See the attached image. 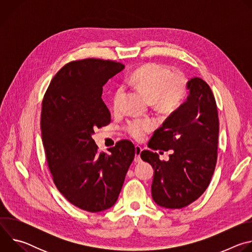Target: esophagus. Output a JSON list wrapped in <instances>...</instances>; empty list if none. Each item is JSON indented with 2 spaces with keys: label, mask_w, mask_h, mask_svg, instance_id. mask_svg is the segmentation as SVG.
<instances>
[{
  "label": "esophagus",
  "mask_w": 252,
  "mask_h": 252,
  "mask_svg": "<svg viewBox=\"0 0 252 252\" xmlns=\"http://www.w3.org/2000/svg\"><path fill=\"white\" fill-rule=\"evenodd\" d=\"M141 152H142L141 147L138 146V145H136V146H135V158H134V161H135V162H139V161L141 160V158H140V154H141Z\"/></svg>",
  "instance_id": "1"
}]
</instances>
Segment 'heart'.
<instances>
[{
    "mask_svg": "<svg viewBox=\"0 0 252 252\" xmlns=\"http://www.w3.org/2000/svg\"><path fill=\"white\" fill-rule=\"evenodd\" d=\"M126 85L134 87L154 101L158 109L172 111L182 103L187 94L186 81L179 76H172L171 71L159 63H147L139 66L126 79ZM124 94V89L115 90L112 104L118 110ZM151 120H133L126 124L127 132L134 138L140 139L154 128Z\"/></svg>",
    "mask_w": 252,
    "mask_h": 252,
    "instance_id": "b5f03b06",
    "label": "heart"
}]
</instances>
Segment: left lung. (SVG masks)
Instances as JSON below:
<instances>
[{
	"label": "left lung",
	"instance_id": "obj_1",
	"mask_svg": "<svg viewBox=\"0 0 252 252\" xmlns=\"http://www.w3.org/2000/svg\"><path fill=\"white\" fill-rule=\"evenodd\" d=\"M187 100L158 128L148 147L172 150L167 161L152 151L141 158L155 169L154 200L165 208H183L195 201L207 189L218 159L219 113L209 86L199 78L188 82Z\"/></svg>",
	"mask_w": 252,
	"mask_h": 252
}]
</instances>
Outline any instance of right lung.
<instances>
[{
    "label": "right lung",
    "mask_w": 252,
    "mask_h": 252,
    "mask_svg": "<svg viewBox=\"0 0 252 252\" xmlns=\"http://www.w3.org/2000/svg\"><path fill=\"white\" fill-rule=\"evenodd\" d=\"M124 67L93 58L69 62L53 78L42 103V138L53 181L71 204L89 212L116 203L135 156L128 139L104 154L92 137L95 127L111 123L102 87Z\"/></svg>",
    "instance_id": "add662e5"
}]
</instances>
